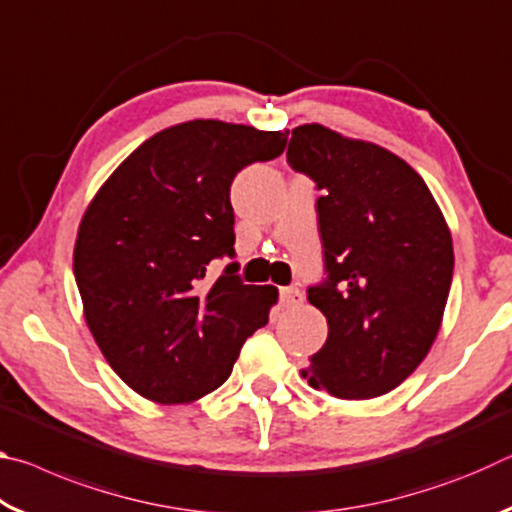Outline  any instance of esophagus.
Wrapping results in <instances>:
<instances>
[{
	"instance_id": "1",
	"label": "esophagus",
	"mask_w": 512,
	"mask_h": 512,
	"mask_svg": "<svg viewBox=\"0 0 512 512\" xmlns=\"http://www.w3.org/2000/svg\"><path fill=\"white\" fill-rule=\"evenodd\" d=\"M280 300L284 307H293L298 305V302H302V293L298 287H284L280 289Z\"/></svg>"
}]
</instances>
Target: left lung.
Instances as JSON below:
<instances>
[{
  "mask_svg": "<svg viewBox=\"0 0 512 512\" xmlns=\"http://www.w3.org/2000/svg\"><path fill=\"white\" fill-rule=\"evenodd\" d=\"M287 160L307 173L327 280L307 300L327 341L300 375L341 400H372L427 357L454 273L452 232L420 173L384 146L320 124L293 128Z\"/></svg>",
  "mask_w": 512,
  "mask_h": 512,
  "instance_id": "left-lung-1",
  "label": "left lung"
}]
</instances>
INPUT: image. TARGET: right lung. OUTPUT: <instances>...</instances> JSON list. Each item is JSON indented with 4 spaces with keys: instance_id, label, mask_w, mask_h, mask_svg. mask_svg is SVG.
<instances>
[{
    "instance_id": "right-lung-1",
    "label": "right lung",
    "mask_w": 512,
    "mask_h": 512,
    "mask_svg": "<svg viewBox=\"0 0 512 512\" xmlns=\"http://www.w3.org/2000/svg\"><path fill=\"white\" fill-rule=\"evenodd\" d=\"M287 133L219 119L164 128L112 171L74 244L83 314L110 368L158 404H189L230 377L241 345L268 323L277 289L244 284L230 185L277 158Z\"/></svg>"
}]
</instances>
